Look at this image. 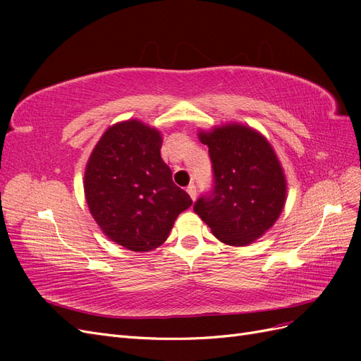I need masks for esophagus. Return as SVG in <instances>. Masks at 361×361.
I'll list each match as a JSON object with an SVG mask.
<instances>
[{
  "instance_id": "esophagus-1",
  "label": "esophagus",
  "mask_w": 361,
  "mask_h": 361,
  "mask_svg": "<svg viewBox=\"0 0 361 361\" xmlns=\"http://www.w3.org/2000/svg\"><path fill=\"white\" fill-rule=\"evenodd\" d=\"M187 192L190 194V197H191V200H192V202L195 200V197H197V191H195V187H194V185H188Z\"/></svg>"
}]
</instances>
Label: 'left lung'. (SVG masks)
<instances>
[{
    "mask_svg": "<svg viewBox=\"0 0 361 361\" xmlns=\"http://www.w3.org/2000/svg\"><path fill=\"white\" fill-rule=\"evenodd\" d=\"M209 147L215 187L194 212L221 243L245 247L276 224L288 197L285 170L268 138L238 122L199 129Z\"/></svg>",
    "mask_w": 361,
    "mask_h": 361,
    "instance_id": "obj_1",
    "label": "left lung"
}]
</instances>
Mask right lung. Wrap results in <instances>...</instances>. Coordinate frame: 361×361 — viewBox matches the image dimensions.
<instances>
[{
    "mask_svg": "<svg viewBox=\"0 0 361 361\" xmlns=\"http://www.w3.org/2000/svg\"><path fill=\"white\" fill-rule=\"evenodd\" d=\"M162 134L138 118L108 128L84 171V195L104 235L130 251L166 243L174 220L192 204L161 158Z\"/></svg>",
    "mask_w": 361,
    "mask_h": 361,
    "instance_id": "1",
    "label": "right lung"
}]
</instances>
